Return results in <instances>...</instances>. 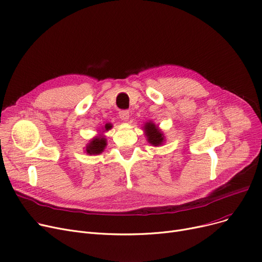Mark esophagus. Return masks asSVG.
Wrapping results in <instances>:
<instances>
[{"label":"esophagus","instance_id":"esophagus-1","mask_svg":"<svg viewBox=\"0 0 262 262\" xmlns=\"http://www.w3.org/2000/svg\"><path fill=\"white\" fill-rule=\"evenodd\" d=\"M119 117H120L121 120H124V121L128 120V118H129L128 110H120V112H119Z\"/></svg>","mask_w":262,"mask_h":262}]
</instances>
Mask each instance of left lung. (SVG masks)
<instances>
[{"instance_id": "obj_1", "label": "left lung", "mask_w": 262, "mask_h": 262, "mask_svg": "<svg viewBox=\"0 0 262 262\" xmlns=\"http://www.w3.org/2000/svg\"><path fill=\"white\" fill-rule=\"evenodd\" d=\"M145 135L147 136V141L152 144V145H160L162 144L163 141V137L162 133H160L157 127L154 125L153 123H146L145 125Z\"/></svg>"}]
</instances>
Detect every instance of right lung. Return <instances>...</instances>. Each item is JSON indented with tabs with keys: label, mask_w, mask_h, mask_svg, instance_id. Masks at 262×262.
<instances>
[{
	"label": "right lung",
	"mask_w": 262,
	"mask_h": 262,
	"mask_svg": "<svg viewBox=\"0 0 262 262\" xmlns=\"http://www.w3.org/2000/svg\"><path fill=\"white\" fill-rule=\"evenodd\" d=\"M106 130L112 128V125L110 124H106L105 125ZM106 146V140L103 138V137H99V138H94L89 145L87 146V153L90 155H96V154H100L104 150V147Z\"/></svg>",
	"instance_id": "right-lung-1"
}]
</instances>
